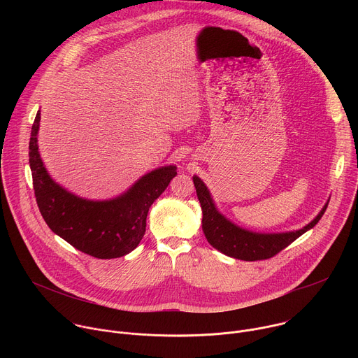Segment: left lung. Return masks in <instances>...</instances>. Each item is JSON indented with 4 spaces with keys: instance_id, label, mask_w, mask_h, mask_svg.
I'll return each mask as SVG.
<instances>
[{
    "instance_id": "1",
    "label": "left lung",
    "mask_w": 358,
    "mask_h": 358,
    "mask_svg": "<svg viewBox=\"0 0 358 358\" xmlns=\"http://www.w3.org/2000/svg\"><path fill=\"white\" fill-rule=\"evenodd\" d=\"M192 181L202 208V231L207 241L227 257L241 261H262L275 257L300 235L312 229L320 221L329 206V202H326L319 215L301 229L280 234H259L243 229L227 220L217 210L215 202L203 181L196 176L192 177Z\"/></svg>"
}]
</instances>
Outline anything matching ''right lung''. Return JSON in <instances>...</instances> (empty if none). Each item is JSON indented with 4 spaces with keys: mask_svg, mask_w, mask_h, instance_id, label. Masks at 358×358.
<instances>
[{
    "mask_svg": "<svg viewBox=\"0 0 358 358\" xmlns=\"http://www.w3.org/2000/svg\"><path fill=\"white\" fill-rule=\"evenodd\" d=\"M39 120L38 110L31 130L29 167L38 208L48 227L78 250L99 259L130 253L144 236L148 208L177 176V167L152 170L112 199L80 198L48 174L38 151Z\"/></svg>",
    "mask_w": 358,
    "mask_h": 358,
    "instance_id": "1",
    "label": "right lung"
}]
</instances>
